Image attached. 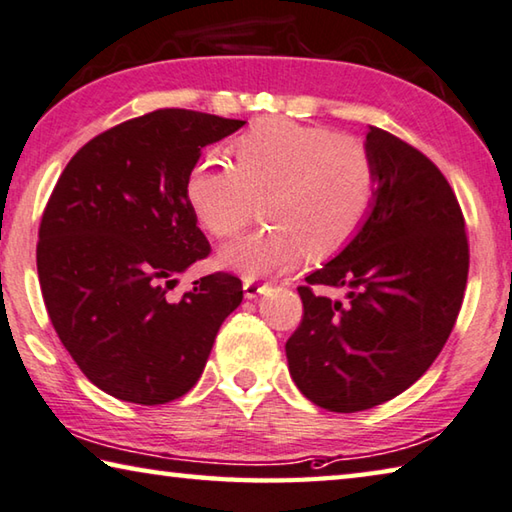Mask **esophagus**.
I'll use <instances>...</instances> for the list:
<instances>
[{
	"instance_id": "esophagus-1",
	"label": "esophagus",
	"mask_w": 512,
	"mask_h": 512,
	"mask_svg": "<svg viewBox=\"0 0 512 512\" xmlns=\"http://www.w3.org/2000/svg\"><path fill=\"white\" fill-rule=\"evenodd\" d=\"M242 290H245L247 299H256L258 294H265L267 290H270V283H261L256 279H245V281H242Z\"/></svg>"
}]
</instances>
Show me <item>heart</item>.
Listing matches in <instances>:
<instances>
[{"label": "heart", "instance_id": "obj_1", "mask_svg": "<svg viewBox=\"0 0 512 512\" xmlns=\"http://www.w3.org/2000/svg\"><path fill=\"white\" fill-rule=\"evenodd\" d=\"M233 164L204 157L184 193L197 222L229 240L265 197L270 227L224 247L220 265L245 279L285 272L303 256L326 258L353 240L371 211L375 161L351 134L290 119H263L231 141Z\"/></svg>", "mask_w": 512, "mask_h": 512}]
</instances>
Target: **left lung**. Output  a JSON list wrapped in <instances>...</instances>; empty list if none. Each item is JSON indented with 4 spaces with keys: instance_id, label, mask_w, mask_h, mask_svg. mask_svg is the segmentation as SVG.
<instances>
[{
    "instance_id": "8db88e82",
    "label": "left lung",
    "mask_w": 512,
    "mask_h": 512,
    "mask_svg": "<svg viewBox=\"0 0 512 512\" xmlns=\"http://www.w3.org/2000/svg\"><path fill=\"white\" fill-rule=\"evenodd\" d=\"M378 191L342 254L299 285L303 317L285 344L317 407L355 414L409 389L443 351L470 270L465 218L432 159L382 128L366 134ZM315 287H346L349 303Z\"/></svg>"
}]
</instances>
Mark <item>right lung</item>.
Wrapping results in <instances>:
<instances>
[{"mask_svg":"<svg viewBox=\"0 0 512 512\" xmlns=\"http://www.w3.org/2000/svg\"><path fill=\"white\" fill-rule=\"evenodd\" d=\"M245 121L148 112L87 141L58 177L38 231V276L49 319L85 378L134 405L193 389L242 283L213 272L177 301L175 276L211 254L186 202L204 146Z\"/></svg>","mask_w":512,"mask_h":512,"instance_id":"right-lung-1","label":"right lung"}]
</instances>
